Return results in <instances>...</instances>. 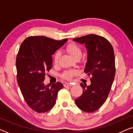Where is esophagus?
I'll list each match as a JSON object with an SVG mask.
<instances>
[{
	"mask_svg": "<svg viewBox=\"0 0 133 133\" xmlns=\"http://www.w3.org/2000/svg\"><path fill=\"white\" fill-rule=\"evenodd\" d=\"M72 84L71 83H65L64 84V86L65 87H69V86H71Z\"/></svg>",
	"mask_w": 133,
	"mask_h": 133,
	"instance_id": "1",
	"label": "esophagus"
}]
</instances>
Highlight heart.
<instances>
[{
	"instance_id": "b5f03b06",
	"label": "heart",
	"mask_w": 133,
	"mask_h": 133,
	"mask_svg": "<svg viewBox=\"0 0 133 133\" xmlns=\"http://www.w3.org/2000/svg\"><path fill=\"white\" fill-rule=\"evenodd\" d=\"M66 50L69 54L71 55L74 59H76L77 58H80L82 55V50L78 44L75 43H71L68 44L66 47ZM61 56V53L58 51L56 52L54 56V62L55 64H57L58 62L59 58ZM77 71L75 70H67L64 71L61 75L62 78L65 79H71L74 75L76 74Z\"/></svg>"
}]
</instances>
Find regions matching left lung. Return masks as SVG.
<instances>
[{
	"instance_id": "8db88e82",
	"label": "left lung",
	"mask_w": 133,
	"mask_h": 133,
	"mask_svg": "<svg viewBox=\"0 0 133 133\" xmlns=\"http://www.w3.org/2000/svg\"><path fill=\"white\" fill-rule=\"evenodd\" d=\"M73 40L84 44L87 61L84 72L91 75V84L81 83L83 92L75 99L77 107L86 112L97 111L109 95L115 74V55L111 43L103 37L89 34Z\"/></svg>"
}]
</instances>
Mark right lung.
<instances>
[{"label": "right lung", "mask_w": 133, "mask_h": 133, "mask_svg": "<svg viewBox=\"0 0 133 133\" xmlns=\"http://www.w3.org/2000/svg\"><path fill=\"white\" fill-rule=\"evenodd\" d=\"M68 38L55 40L45 36H30L20 46L16 59L17 79L26 104L38 113L49 111L56 103L60 82L44 84L46 72L52 66V57Z\"/></svg>", "instance_id": "right-lung-1"}]
</instances>
